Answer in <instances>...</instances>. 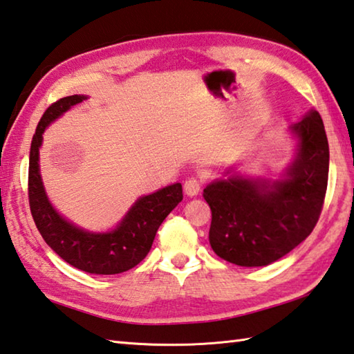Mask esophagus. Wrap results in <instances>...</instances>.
<instances>
[{
  "label": "esophagus",
  "mask_w": 354,
  "mask_h": 354,
  "mask_svg": "<svg viewBox=\"0 0 354 354\" xmlns=\"http://www.w3.org/2000/svg\"><path fill=\"white\" fill-rule=\"evenodd\" d=\"M203 189V181H201L199 178H189L185 179L184 183V192L187 193L189 196H195Z\"/></svg>",
  "instance_id": "esophagus-1"
}]
</instances>
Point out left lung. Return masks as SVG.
<instances>
[{
    "instance_id": "8db88e82",
    "label": "left lung",
    "mask_w": 354,
    "mask_h": 354,
    "mask_svg": "<svg viewBox=\"0 0 354 354\" xmlns=\"http://www.w3.org/2000/svg\"><path fill=\"white\" fill-rule=\"evenodd\" d=\"M299 149L287 178L258 183L232 176L207 185L209 239L219 258L262 267L292 252L319 221L328 183L330 151L322 118L310 112L292 127Z\"/></svg>"
}]
</instances>
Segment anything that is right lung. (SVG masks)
Returning a JSON list of instances; mask_svg holds the SVG:
<instances>
[{"label":"right lung","mask_w":354,"mask_h":354,"mask_svg":"<svg viewBox=\"0 0 354 354\" xmlns=\"http://www.w3.org/2000/svg\"><path fill=\"white\" fill-rule=\"evenodd\" d=\"M82 100L86 96H66L50 104L41 116L32 138L29 158L27 190L30 213L46 244L67 264L92 274H116L133 268L147 256L159 225L183 201V185L173 184L140 198L122 223L110 233H88L61 218L48 203L41 183L39 145L48 124Z\"/></svg>","instance_id":"obj_1"}]
</instances>
